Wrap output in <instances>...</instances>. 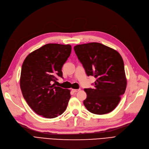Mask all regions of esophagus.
Instances as JSON below:
<instances>
[{"mask_svg":"<svg viewBox=\"0 0 149 149\" xmlns=\"http://www.w3.org/2000/svg\"><path fill=\"white\" fill-rule=\"evenodd\" d=\"M80 89H72V91L73 92H74V93H76V92H77L78 91H79Z\"/></svg>","mask_w":149,"mask_h":149,"instance_id":"1","label":"esophagus"}]
</instances>
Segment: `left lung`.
<instances>
[{
    "mask_svg": "<svg viewBox=\"0 0 149 149\" xmlns=\"http://www.w3.org/2000/svg\"><path fill=\"white\" fill-rule=\"evenodd\" d=\"M88 76L96 78L93 88H85L84 104L91 113L104 115L114 110L127 87L124 61L115 49L97 42L74 47Z\"/></svg>",
    "mask_w": 149,
    "mask_h": 149,
    "instance_id": "8db88e82",
    "label": "left lung"
}]
</instances>
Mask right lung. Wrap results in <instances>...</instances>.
<instances>
[{
	"label": "right lung",
	"mask_w": 149,
	"mask_h": 149,
	"mask_svg": "<svg viewBox=\"0 0 149 149\" xmlns=\"http://www.w3.org/2000/svg\"><path fill=\"white\" fill-rule=\"evenodd\" d=\"M72 52L70 45L48 44L28 54L21 70L20 86L23 96L38 115L54 118L62 115L70 91L55 86L62 77V67Z\"/></svg>",
	"instance_id": "right-lung-1"
}]
</instances>
